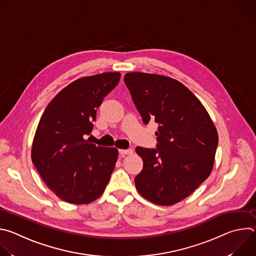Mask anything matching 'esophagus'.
I'll use <instances>...</instances> for the list:
<instances>
[{"instance_id": "34e87169", "label": "esophagus", "mask_w": 256, "mask_h": 256, "mask_svg": "<svg viewBox=\"0 0 256 256\" xmlns=\"http://www.w3.org/2000/svg\"><path fill=\"white\" fill-rule=\"evenodd\" d=\"M134 153V150L132 148H128V149H120V154L124 156V155H130V154H132Z\"/></svg>"}]
</instances>
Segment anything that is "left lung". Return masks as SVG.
<instances>
[{
  "label": "left lung",
  "instance_id": "obj_1",
  "mask_svg": "<svg viewBox=\"0 0 256 256\" xmlns=\"http://www.w3.org/2000/svg\"><path fill=\"white\" fill-rule=\"evenodd\" d=\"M124 83L142 122L158 124L156 149L136 147L142 170L138 192L148 200L171 206L192 194L208 177L218 147L216 130L200 101L169 77L132 72Z\"/></svg>",
  "mask_w": 256,
  "mask_h": 256
}]
</instances>
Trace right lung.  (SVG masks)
<instances>
[{"label": "right lung", "instance_id": "1", "mask_svg": "<svg viewBox=\"0 0 256 256\" xmlns=\"http://www.w3.org/2000/svg\"><path fill=\"white\" fill-rule=\"evenodd\" d=\"M120 72L78 79L46 106L33 138L31 159L48 188L62 200L83 204L98 198L116 167L118 151L85 140L104 97Z\"/></svg>", "mask_w": 256, "mask_h": 256}]
</instances>
